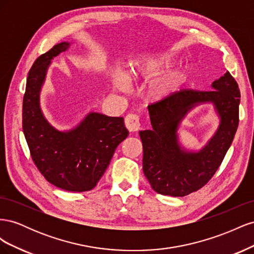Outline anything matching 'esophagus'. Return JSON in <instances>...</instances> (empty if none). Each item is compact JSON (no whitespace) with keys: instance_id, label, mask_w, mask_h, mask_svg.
<instances>
[{"instance_id":"esophagus-1","label":"esophagus","mask_w":254,"mask_h":254,"mask_svg":"<svg viewBox=\"0 0 254 254\" xmlns=\"http://www.w3.org/2000/svg\"><path fill=\"white\" fill-rule=\"evenodd\" d=\"M125 125L129 131L134 132L137 131L141 127V122L137 115L135 114H128L125 118Z\"/></svg>"}]
</instances>
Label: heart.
Returning a JSON list of instances; mask_svg holds the SVG:
<instances>
[{
  "label": "heart",
  "instance_id": "obj_1",
  "mask_svg": "<svg viewBox=\"0 0 254 254\" xmlns=\"http://www.w3.org/2000/svg\"><path fill=\"white\" fill-rule=\"evenodd\" d=\"M175 64L176 60L168 54H151V55L142 56L141 58L134 60L131 66H130V73L134 77L149 78L152 76H157L165 71H168L175 65ZM186 71L180 70L159 80L151 87V96L157 101L172 96L180 89L182 83L186 80ZM112 83L114 88L119 91L126 92L130 89L127 77L120 70H115L113 72Z\"/></svg>",
  "mask_w": 254,
  "mask_h": 254
}]
</instances>
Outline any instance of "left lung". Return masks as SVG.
Masks as SVG:
<instances>
[{"mask_svg": "<svg viewBox=\"0 0 254 254\" xmlns=\"http://www.w3.org/2000/svg\"><path fill=\"white\" fill-rule=\"evenodd\" d=\"M213 90H180L148 106L150 130L140 131L143 172L152 190L161 195L183 197L200 190L220 166L238 126L241 93L227 72L212 83ZM212 102L221 119L218 131L199 152L181 148L176 130L187 112L200 103Z\"/></svg>", "mask_w": 254, "mask_h": 254, "instance_id": "obj_1", "label": "left lung"}]
</instances>
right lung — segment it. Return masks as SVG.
<instances>
[{
  "instance_id": "obj_1",
  "label": "right lung",
  "mask_w": 254,
  "mask_h": 254,
  "mask_svg": "<svg viewBox=\"0 0 254 254\" xmlns=\"http://www.w3.org/2000/svg\"><path fill=\"white\" fill-rule=\"evenodd\" d=\"M70 47L56 44L38 57L27 76L22 127L30 156L50 183L67 191L93 189L108 167L119 144L128 136L124 119L91 112L75 128L60 131L40 108V91L51 61Z\"/></svg>"
}]
</instances>
